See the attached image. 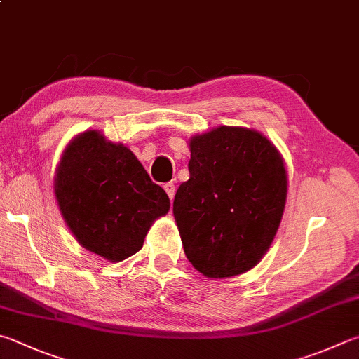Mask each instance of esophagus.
<instances>
[{"instance_id": "34e87169", "label": "esophagus", "mask_w": 359, "mask_h": 359, "mask_svg": "<svg viewBox=\"0 0 359 359\" xmlns=\"http://www.w3.org/2000/svg\"><path fill=\"white\" fill-rule=\"evenodd\" d=\"M165 191L168 193V196H169V199L172 201V198H174V194H175V185L172 184V182H168V184H165Z\"/></svg>"}]
</instances>
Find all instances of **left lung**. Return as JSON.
Segmentation results:
<instances>
[{"label": "left lung", "instance_id": "obj_1", "mask_svg": "<svg viewBox=\"0 0 359 359\" xmlns=\"http://www.w3.org/2000/svg\"><path fill=\"white\" fill-rule=\"evenodd\" d=\"M190 179L174 198L187 257L207 278L242 275L275 238L287 198V171L262 133L221 126L193 136Z\"/></svg>", "mask_w": 359, "mask_h": 359}]
</instances>
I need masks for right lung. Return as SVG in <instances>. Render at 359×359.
I'll list each match as a JSON object with an SVG mask.
<instances>
[{
	"mask_svg": "<svg viewBox=\"0 0 359 359\" xmlns=\"http://www.w3.org/2000/svg\"><path fill=\"white\" fill-rule=\"evenodd\" d=\"M55 196L78 243L109 262L138 252L171 205L135 154L97 130L80 133L62 152Z\"/></svg>",
	"mask_w": 359,
	"mask_h": 359,
	"instance_id": "obj_1",
	"label": "right lung"
}]
</instances>
